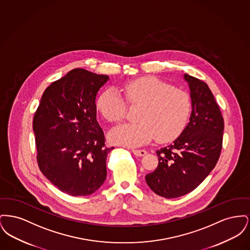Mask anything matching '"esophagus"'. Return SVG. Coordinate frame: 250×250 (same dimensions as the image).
<instances>
[{
    "label": "esophagus",
    "instance_id": "1",
    "mask_svg": "<svg viewBox=\"0 0 250 250\" xmlns=\"http://www.w3.org/2000/svg\"><path fill=\"white\" fill-rule=\"evenodd\" d=\"M133 154L137 156H143V155H146L147 152L145 150H132Z\"/></svg>",
    "mask_w": 250,
    "mask_h": 250
}]
</instances>
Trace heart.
Masks as SVG:
<instances>
[{
  "label": "heart",
  "mask_w": 250,
  "mask_h": 250,
  "mask_svg": "<svg viewBox=\"0 0 250 250\" xmlns=\"http://www.w3.org/2000/svg\"><path fill=\"white\" fill-rule=\"evenodd\" d=\"M124 98L131 107H141L136 124H123L109 131L114 144L137 147L154 138L158 143L176 139L188 125L191 113V98L186 91L147 77L121 86ZM114 89H107L95 101V107L109 123H118L126 114V104Z\"/></svg>",
  "instance_id": "obj_1"
}]
</instances>
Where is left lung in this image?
<instances>
[{
  "label": "left lung",
  "mask_w": 250,
  "mask_h": 250,
  "mask_svg": "<svg viewBox=\"0 0 250 250\" xmlns=\"http://www.w3.org/2000/svg\"><path fill=\"white\" fill-rule=\"evenodd\" d=\"M190 88L192 112L182 134L156 151L158 165L145 176L155 194L178 198L194 190L208 176L220 156L224 119L208 85L185 74Z\"/></svg>",
  "instance_id": "1"
}]
</instances>
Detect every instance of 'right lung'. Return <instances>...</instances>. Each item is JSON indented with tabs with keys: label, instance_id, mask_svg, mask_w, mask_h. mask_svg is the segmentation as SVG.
Returning <instances> with one entry per match:
<instances>
[{
	"label": "right lung",
	"instance_id": "add662e5",
	"mask_svg": "<svg viewBox=\"0 0 250 250\" xmlns=\"http://www.w3.org/2000/svg\"><path fill=\"white\" fill-rule=\"evenodd\" d=\"M106 75L73 69L45 90L33 129L37 164L60 190L74 197L97 190L107 177L106 147L96 121L95 97Z\"/></svg>",
	"mask_w": 250,
	"mask_h": 250
}]
</instances>
